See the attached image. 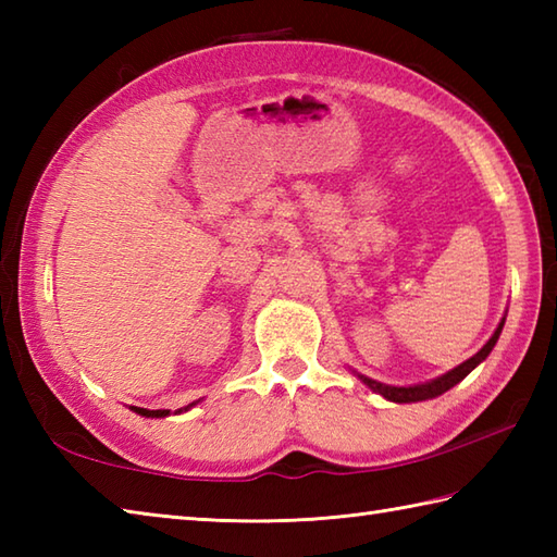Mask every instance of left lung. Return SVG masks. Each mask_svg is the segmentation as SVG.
Wrapping results in <instances>:
<instances>
[{
	"label": "left lung",
	"instance_id": "obj_1",
	"mask_svg": "<svg viewBox=\"0 0 557 557\" xmlns=\"http://www.w3.org/2000/svg\"><path fill=\"white\" fill-rule=\"evenodd\" d=\"M503 325H505V321H500V325L495 327V333H493V337L486 342V345H483L474 357L471 359H467L465 363H459L457 369H453V371H447L445 375H441V377H433V381H429V383H421V385H409V387H395V385H385V383H377V381H373V377H366V375H359L361 381L369 385L373 393H377V395H383L385 399H389V401H399V405H407V401H423V399H433V397H437V395H443V393H447L449 387H455L459 381H465V377L476 369V366L488 357V354L493 351V347H495V342H498V337H500V333H503Z\"/></svg>",
	"mask_w": 557,
	"mask_h": 557
}]
</instances>
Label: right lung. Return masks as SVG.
I'll return each instance as SVG.
<instances>
[{
  "label": "right lung",
  "mask_w": 557,
  "mask_h": 557,
  "mask_svg": "<svg viewBox=\"0 0 557 557\" xmlns=\"http://www.w3.org/2000/svg\"><path fill=\"white\" fill-rule=\"evenodd\" d=\"M140 417H150V419H160V417H168L170 409H140V407H132ZM182 411V409H180Z\"/></svg>",
  "instance_id": "right-lung-1"
}]
</instances>
